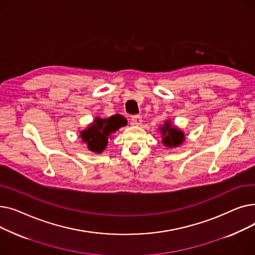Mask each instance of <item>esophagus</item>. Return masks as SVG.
<instances>
[{
	"instance_id": "obj_1",
	"label": "esophagus",
	"mask_w": 255,
	"mask_h": 255,
	"mask_svg": "<svg viewBox=\"0 0 255 255\" xmlns=\"http://www.w3.org/2000/svg\"><path fill=\"white\" fill-rule=\"evenodd\" d=\"M142 122L141 117L139 116H132L131 117V124L134 125V126H139Z\"/></svg>"
}]
</instances>
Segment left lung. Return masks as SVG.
Segmentation results:
<instances>
[{"instance_id":"1","label":"left lung","mask_w":255,"mask_h":255,"mask_svg":"<svg viewBox=\"0 0 255 255\" xmlns=\"http://www.w3.org/2000/svg\"><path fill=\"white\" fill-rule=\"evenodd\" d=\"M159 130L161 131L162 134V142L167 148H177L185 139L183 131L173 126L168 120L163 124V126L159 128Z\"/></svg>"}]
</instances>
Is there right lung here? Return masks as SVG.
<instances>
[{"mask_svg":"<svg viewBox=\"0 0 255 255\" xmlns=\"http://www.w3.org/2000/svg\"><path fill=\"white\" fill-rule=\"evenodd\" d=\"M127 120L121 115H115L109 119L95 118L94 122L80 132V137L88 144V149L94 153L100 154L106 148L109 137L121 127L126 126Z\"/></svg>","mask_w":255,"mask_h":255,"instance_id":"obj_1","label":"right lung"}]
</instances>
